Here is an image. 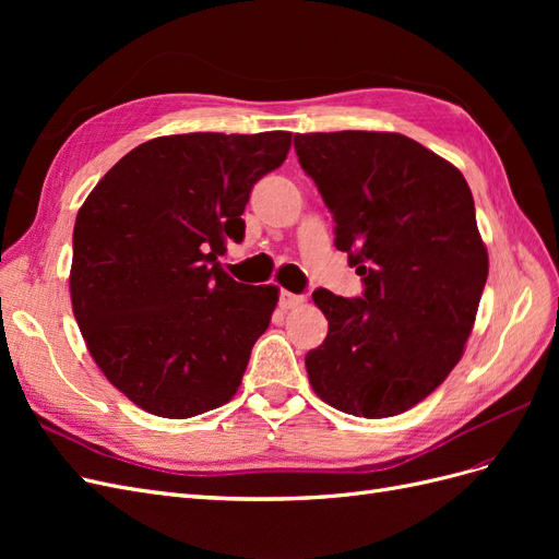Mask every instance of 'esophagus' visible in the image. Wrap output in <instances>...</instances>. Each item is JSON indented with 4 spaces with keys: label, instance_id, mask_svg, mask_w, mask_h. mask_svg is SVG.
<instances>
[{
    "label": "esophagus",
    "instance_id": "34e87169",
    "mask_svg": "<svg viewBox=\"0 0 559 559\" xmlns=\"http://www.w3.org/2000/svg\"><path fill=\"white\" fill-rule=\"evenodd\" d=\"M302 302H306V296H298L292 292H280V308L282 310H294V308L302 306Z\"/></svg>",
    "mask_w": 559,
    "mask_h": 559
}]
</instances>
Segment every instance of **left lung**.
<instances>
[{"mask_svg":"<svg viewBox=\"0 0 559 559\" xmlns=\"http://www.w3.org/2000/svg\"><path fill=\"white\" fill-rule=\"evenodd\" d=\"M294 146L364 280L361 298L312 294L329 335L306 357L310 384L354 417L405 413L462 359L487 282L468 183L399 132H310Z\"/></svg>","mask_w":559,"mask_h":559,"instance_id":"obj_1","label":"left lung"}]
</instances>
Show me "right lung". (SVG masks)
<instances>
[{"instance_id": "right-lung-1", "label": "right lung", "mask_w": 559, "mask_h": 559, "mask_svg": "<svg viewBox=\"0 0 559 559\" xmlns=\"http://www.w3.org/2000/svg\"><path fill=\"white\" fill-rule=\"evenodd\" d=\"M292 132L167 134L97 181L74 224L70 294L107 380L142 411L186 419L228 403L277 286L235 282L218 263L242 242V212L277 170Z\"/></svg>"}]
</instances>
